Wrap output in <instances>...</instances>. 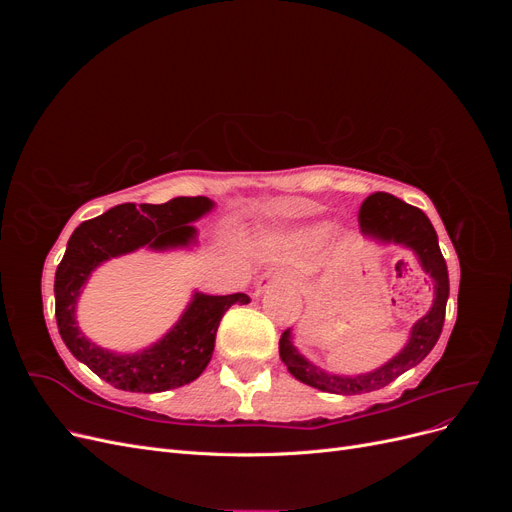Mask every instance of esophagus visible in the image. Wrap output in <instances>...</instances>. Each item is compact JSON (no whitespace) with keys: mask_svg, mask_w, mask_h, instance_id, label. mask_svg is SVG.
Returning <instances> with one entry per match:
<instances>
[{"mask_svg":"<svg viewBox=\"0 0 512 512\" xmlns=\"http://www.w3.org/2000/svg\"><path fill=\"white\" fill-rule=\"evenodd\" d=\"M284 282H288V277L284 273H280V271H267L265 275L260 277L258 284H256V294H262L265 290L273 288L275 284H284Z\"/></svg>","mask_w":512,"mask_h":512,"instance_id":"obj_1","label":"esophagus"}]
</instances>
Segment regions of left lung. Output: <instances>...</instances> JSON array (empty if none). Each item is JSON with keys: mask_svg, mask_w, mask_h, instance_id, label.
Returning a JSON list of instances; mask_svg holds the SVG:
<instances>
[{"mask_svg": "<svg viewBox=\"0 0 512 512\" xmlns=\"http://www.w3.org/2000/svg\"><path fill=\"white\" fill-rule=\"evenodd\" d=\"M359 226L365 237H371L380 243H397L410 247L418 256V262H421L425 273L433 280V294L436 297H433L429 312L412 327L404 350L393 356L389 363L359 376H337L312 365L292 346L290 329H286L280 337V356L290 374L303 384L314 386L318 391L337 395H359L382 389V386L391 384L404 371L421 363L431 352V348L436 346L442 333L448 301L446 262L440 252L436 230H433L429 218L421 209L404 203V200L395 198L393 194L376 192L363 200L359 211Z\"/></svg>", "mask_w": 512, "mask_h": 512, "instance_id": "8db88e82", "label": "left lung"}]
</instances>
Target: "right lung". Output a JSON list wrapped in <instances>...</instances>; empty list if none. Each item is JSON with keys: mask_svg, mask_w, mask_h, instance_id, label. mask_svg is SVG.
<instances>
[{"mask_svg": "<svg viewBox=\"0 0 512 512\" xmlns=\"http://www.w3.org/2000/svg\"><path fill=\"white\" fill-rule=\"evenodd\" d=\"M211 209L213 200L207 196H179L164 205H141V209L126 203L83 222L72 232L55 273L57 329L76 359L115 389L160 393L190 384L211 361L215 333L228 307L250 301L243 292L226 297L194 292L175 327L160 342L134 354L96 346L76 324V301L91 271L108 258L130 254L145 245L151 250L190 245L196 239V228L190 222L203 218Z\"/></svg>", "mask_w": 512, "mask_h": 512, "instance_id": "obj_1", "label": "right lung"}]
</instances>
